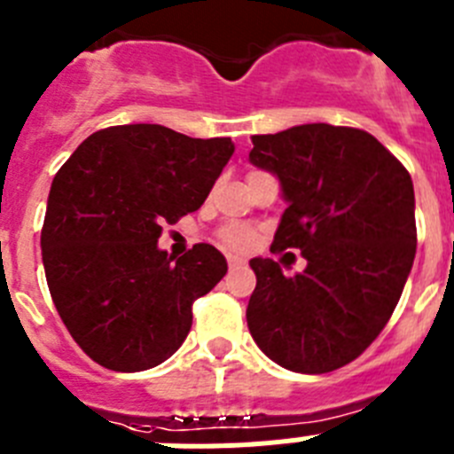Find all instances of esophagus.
Segmentation results:
<instances>
[{"mask_svg":"<svg viewBox=\"0 0 454 454\" xmlns=\"http://www.w3.org/2000/svg\"><path fill=\"white\" fill-rule=\"evenodd\" d=\"M227 263H230V268L234 270V268H243L246 266V259H240V256H227Z\"/></svg>","mask_w":454,"mask_h":454,"instance_id":"obj_1","label":"esophagus"}]
</instances>
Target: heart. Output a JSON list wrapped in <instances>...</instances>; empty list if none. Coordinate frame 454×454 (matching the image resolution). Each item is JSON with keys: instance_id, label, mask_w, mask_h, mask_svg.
Masks as SVG:
<instances>
[{"instance_id": "1", "label": "heart", "mask_w": 454, "mask_h": 454, "mask_svg": "<svg viewBox=\"0 0 454 454\" xmlns=\"http://www.w3.org/2000/svg\"><path fill=\"white\" fill-rule=\"evenodd\" d=\"M220 239L231 250H250L252 243H254V231L250 227H243V224H230L220 231Z\"/></svg>"}]
</instances>
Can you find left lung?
Here are the masks:
<instances>
[{
  "mask_svg": "<svg viewBox=\"0 0 454 454\" xmlns=\"http://www.w3.org/2000/svg\"><path fill=\"white\" fill-rule=\"evenodd\" d=\"M252 145L250 163L279 179L286 202L270 250L298 247L307 268L286 277L254 256L247 327L282 368L336 371L371 346L403 295L416 256L414 184L362 129L298 124Z\"/></svg>",
  "mask_w": 454,
  "mask_h": 454,
  "instance_id": "left-lung-1",
  "label": "left lung"
}]
</instances>
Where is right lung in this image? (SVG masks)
<instances>
[{"mask_svg": "<svg viewBox=\"0 0 454 454\" xmlns=\"http://www.w3.org/2000/svg\"><path fill=\"white\" fill-rule=\"evenodd\" d=\"M231 154V138L120 124L88 136L56 172L43 266L56 311L92 362L147 371L186 340L192 302L223 279L227 262L208 243L179 259L156 243L163 223L202 207Z\"/></svg>", "mask_w": 454, "mask_h": 454, "instance_id": "right-lung-1", "label": "right lung"}]
</instances>
